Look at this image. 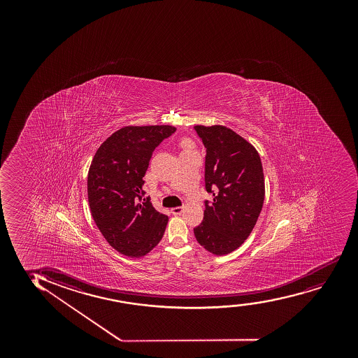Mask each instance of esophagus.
Returning <instances> with one entry per match:
<instances>
[{
    "mask_svg": "<svg viewBox=\"0 0 358 358\" xmlns=\"http://www.w3.org/2000/svg\"><path fill=\"white\" fill-rule=\"evenodd\" d=\"M182 208L181 206H176V208H173L171 211H172L173 215H180L182 213Z\"/></svg>",
    "mask_w": 358,
    "mask_h": 358,
    "instance_id": "esophagus-1",
    "label": "esophagus"
}]
</instances>
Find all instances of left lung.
Instances as JSON below:
<instances>
[{"label":"left lung","mask_w":358,"mask_h":358,"mask_svg":"<svg viewBox=\"0 0 358 358\" xmlns=\"http://www.w3.org/2000/svg\"><path fill=\"white\" fill-rule=\"evenodd\" d=\"M206 148L204 218L194 228L198 243L215 255L241 246L258 221L265 197L263 166L257 149L223 125H196Z\"/></svg>","instance_id":"obj_1"}]
</instances>
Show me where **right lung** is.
Here are the masks:
<instances>
[{
	"label": "right lung",
	"instance_id": "obj_1",
	"mask_svg": "<svg viewBox=\"0 0 358 358\" xmlns=\"http://www.w3.org/2000/svg\"><path fill=\"white\" fill-rule=\"evenodd\" d=\"M172 125L124 127L113 132L92 160L87 194L100 233L115 251L131 258L148 255L164 236L169 217L144 196L143 177L154 149Z\"/></svg>",
	"mask_w": 358,
	"mask_h": 358
}]
</instances>
